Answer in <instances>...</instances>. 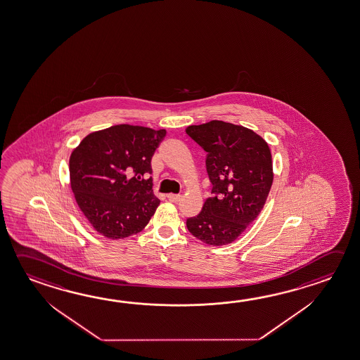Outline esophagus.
<instances>
[{
    "label": "esophagus",
    "instance_id": "esophagus-1",
    "mask_svg": "<svg viewBox=\"0 0 360 360\" xmlns=\"http://www.w3.org/2000/svg\"><path fill=\"white\" fill-rule=\"evenodd\" d=\"M167 197H168V200L172 202H179L182 200V195H172V193H169Z\"/></svg>",
    "mask_w": 360,
    "mask_h": 360
}]
</instances>
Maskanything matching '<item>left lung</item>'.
I'll return each mask as SVG.
<instances>
[{
  "label": "left lung",
  "instance_id": "8db88e82",
  "mask_svg": "<svg viewBox=\"0 0 360 360\" xmlns=\"http://www.w3.org/2000/svg\"><path fill=\"white\" fill-rule=\"evenodd\" d=\"M201 146L212 184L202 211L189 217V233L208 245L233 243L258 217L273 182L269 146L244 127L210 121L186 129Z\"/></svg>",
  "mask_w": 360,
  "mask_h": 360
}]
</instances>
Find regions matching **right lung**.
Instances as JSON below:
<instances>
[{
	"label": "right lung",
	"instance_id": "obj_1",
	"mask_svg": "<svg viewBox=\"0 0 360 360\" xmlns=\"http://www.w3.org/2000/svg\"><path fill=\"white\" fill-rule=\"evenodd\" d=\"M165 134L122 124L89 134L70 154V187L97 233L122 239L148 225L160 202L152 158Z\"/></svg>",
	"mask_w": 360,
	"mask_h": 360
}]
</instances>
